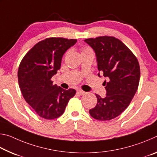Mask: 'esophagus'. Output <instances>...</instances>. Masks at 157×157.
I'll use <instances>...</instances> for the list:
<instances>
[{"instance_id":"34e87169","label":"esophagus","mask_w":157,"mask_h":157,"mask_svg":"<svg viewBox=\"0 0 157 157\" xmlns=\"http://www.w3.org/2000/svg\"><path fill=\"white\" fill-rule=\"evenodd\" d=\"M77 93H78V94L79 95H83L86 94V92H84V91H82V90H80V89L77 90Z\"/></svg>"}]
</instances>
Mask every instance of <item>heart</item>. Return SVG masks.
Listing matches in <instances>:
<instances>
[{"label": "heart", "mask_w": 157, "mask_h": 157, "mask_svg": "<svg viewBox=\"0 0 157 157\" xmlns=\"http://www.w3.org/2000/svg\"><path fill=\"white\" fill-rule=\"evenodd\" d=\"M91 50V49H89V48H84V49L83 50V52L86 51V50Z\"/></svg>", "instance_id": "heart-1"}]
</instances>
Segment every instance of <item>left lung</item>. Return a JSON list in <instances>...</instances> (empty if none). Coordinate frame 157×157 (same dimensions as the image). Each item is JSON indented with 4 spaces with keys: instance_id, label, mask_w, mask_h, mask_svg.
Segmentation results:
<instances>
[{
    "instance_id": "8db88e82",
    "label": "left lung",
    "mask_w": 157,
    "mask_h": 157,
    "mask_svg": "<svg viewBox=\"0 0 157 157\" xmlns=\"http://www.w3.org/2000/svg\"><path fill=\"white\" fill-rule=\"evenodd\" d=\"M95 51L100 73L107 78L103 85L105 98L97 97V105L89 110L98 121H110L128 107L139 87L140 66L133 52L113 36H102L85 39Z\"/></svg>"
}]
</instances>
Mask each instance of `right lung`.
I'll list each match as a JSON object with an SVG mask.
<instances>
[{"mask_svg": "<svg viewBox=\"0 0 157 157\" xmlns=\"http://www.w3.org/2000/svg\"><path fill=\"white\" fill-rule=\"evenodd\" d=\"M77 39L50 37L27 52L18 71V84L25 100L36 114L47 120L62 116L69 100L76 94L53 84L51 78L60 69L63 54Z\"/></svg>", "mask_w": 157, "mask_h": 157, "instance_id": "obj_1", "label": "right lung"}]
</instances>
